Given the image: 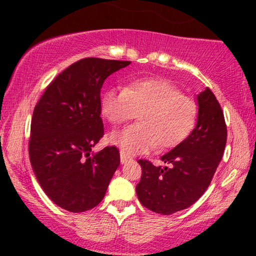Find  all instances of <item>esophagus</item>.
<instances>
[{"instance_id": "1", "label": "esophagus", "mask_w": 256, "mask_h": 256, "mask_svg": "<svg viewBox=\"0 0 256 256\" xmlns=\"http://www.w3.org/2000/svg\"><path fill=\"white\" fill-rule=\"evenodd\" d=\"M128 160H131V158L128 154H125L124 152H120V161H122V164L128 162Z\"/></svg>"}]
</instances>
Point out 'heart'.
<instances>
[{
    "instance_id": "obj_1",
    "label": "heart",
    "mask_w": 256,
    "mask_h": 256,
    "mask_svg": "<svg viewBox=\"0 0 256 256\" xmlns=\"http://www.w3.org/2000/svg\"><path fill=\"white\" fill-rule=\"evenodd\" d=\"M101 113L110 124L140 122L110 134V143L125 154L168 149L189 134L195 124L196 107L171 82L162 78L136 79L125 88H110L101 96Z\"/></svg>"
}]
</instances>
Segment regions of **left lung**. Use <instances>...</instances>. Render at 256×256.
Instances as JSON below:
<instances>
[{"instance_id":"1","label":"left lung","mask_w":256,"mask_h":256,"mask_svg":"<svg viewBox=\"0 0 256 256\" xmlns=\"http://www.w3.org/2000/svg\"><path fill=\"white\" fill-rule=\"evenodd\" d=\"M198 124L189 137L161 156L167 166L138 160L142 176L136 186L140 202L152 212H179L195 204L210 186L225 150L228 128L220 104L206 88L198 96Z\"/></svg>"}]
</instances>
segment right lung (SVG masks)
<instances>
[{
    "mask_svg": "<svg viewBox=\"0 0 256 256\" xmlns=\"http://www.w3.org/2000/svg\"><path fill=\"white\" fill-rule=\"evenodd\" d=\"M131 61L85 58L64 70L38 100L28 154L43 192L64 210L80 213L102 201L120 164L116 146L90 152L104 134L101 88Z\"/></svg>",
    "mask_w": 256,
    "mask_h": 256,
    "instance_id": "right-lung-1",
    "label": "right lung"
}]
</instances>
